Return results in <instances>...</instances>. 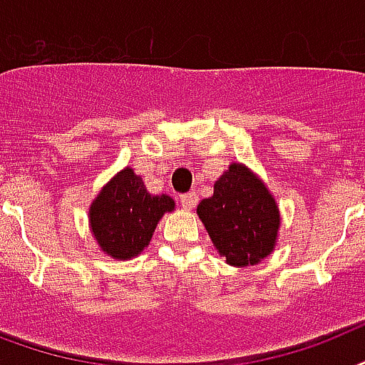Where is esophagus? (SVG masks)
I'll use <instances>...</instances> for the list:
<instances>
[{
    "instance_id": "34e87169",
    "label": "esophagus",
    "mask_w": 365,
    "mask_h": 365,
    "mask_svg": "<svg viewBox=\"0 0 365 365\" xmlns=\"http://www.w3.org/2000/svg\"><path fill=\"white\" fill-rule=\"evenodd\" d=\"M197 203V194H194V192H188V194H182L180 196V205L186 209V211H190V209L196 207Z\"/></svg>"
}]
</instances>
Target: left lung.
<instances>
[{
    "label": "left lung",
    "mask_w": 365,
    "mask_h": 365,
    "mask_svg": "<svg viewBox=\"0 0 365 365\" xmlns=\"http://www.w3.org/2000/svg\"><path fill=\"white\" fill-rule=\"evenodd\" d=\"M209 238L228 264H259L272 253L279 211L267 185L244 163H230L213 186V196L197 205Z\"/></svg>",
    "instance_id": "1"
}]
</instances>
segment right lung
<instances>
[{
  "instance_id": "add662e5",
  "label": "right lung",
  "mask_w": 365,
  "mask_h": 365,
  "mask_svg": "<svg viewBox=\"0 0 365 365\" xmlns=\"http://www.w3.org/2000/svg\"><path fill=\"white\" fill-rule=\"evenodd\" d=\"M173 209V197L152 196L143 179L125 168L93 200L89 227L106 255L127 261L148 247L160 219Z\"/></svg>"
}]
</instances>
